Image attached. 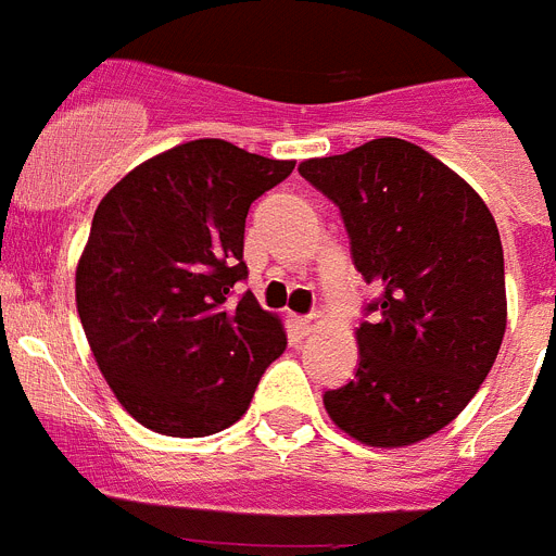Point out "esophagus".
Wrapping results in <instances>:
<instances>
[{
	"mask_svg": "<svg viewBox=\"0 0 556 556\" xmlns=\"http://www.w3.org/2000/svg\"><path fill=\"white\" fill-rule=\"evenodd\" d=\"M317 323H320V314H301V317H294V326L301 328L303 333L312 331V328L317 326Z\"/></svg>",
	"mask_w": 556,
	"mask_h": 556,
	"instance_id": "esophagus-1",
	"label": "esophagus"
}]
</instances>
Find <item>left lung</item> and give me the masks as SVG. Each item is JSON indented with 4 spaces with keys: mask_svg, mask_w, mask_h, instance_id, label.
Returning <instances> with one entry per match:
<instances>
[{
    "mask_svg": "<svg viewBox=\"0 0 556 556\" xmlns=\"http://www.w3.org/2000/svg\"><path fill=\"white\" fill-rule=\"evenodd\" d=\"M298 172L337 205L353 267L378 289L356 331V376L323 404L358 443L426 440L468 406L507 328L493 214L456 172L404 139H372Z\"/></svg>",
    "mask_w": 556,
    "mask_h": 556,
    "instance_id": "left-lung-1",
    "label": "left lung"
}]
</instances>
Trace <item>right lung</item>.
Listing matches in <instances>:
<instances>
[{"mask_svg":"<svg viewBox=\"0 0 556 556\" xmlns=\"http://www.w3.org/2000/svg\"><path fill=\"white\" fill-rule=\"evenodd\" d=\"M292 169L198 139L136 166L97 205L77 314L113 395L147 429H228L287 348L281 320L233 287L248 278L250 205Z\"/></svg>","mask_w":556,"mask_h":556,"instance_id":"obj_1","label":"right lung"}]
</instances>
